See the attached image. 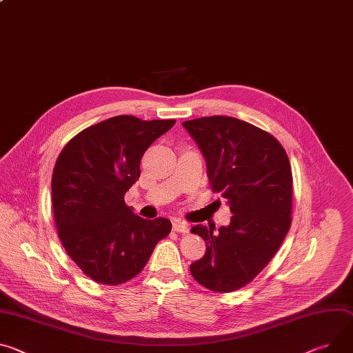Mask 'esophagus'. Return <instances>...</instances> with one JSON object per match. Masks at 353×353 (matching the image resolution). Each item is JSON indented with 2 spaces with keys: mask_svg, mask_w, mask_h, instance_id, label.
Here are the masks:
<instances>
[{
  "mask_svg": "<svg viewBox=\"0 0 353 353\" xmlns=\"http://www.w3.org/2000/svg\"><path fill=\"white\" fill-rule=\"evenodd\" d=\"M173 231H176L179 234H187L188 232V225L185 222L176 219V221H173Z\"/></svg>",
  "mask_w": 353,
  "mask_h": 353,
  "instance_id": "1",
  "label": "esophagus"
}]
</instances>
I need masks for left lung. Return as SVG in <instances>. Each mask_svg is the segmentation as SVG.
I'll return each instance as SVG.
<instances>
[{
    "label": "left lung",
    "mask_w": 353,
    "mask_h": 353,
    "mask_svg": "<svg viewBox=\"0 0 353 353\" xmlns=\"http://www.w3.org/2000/svg\"><path fill=\"white\" fill-rule=\"evenodd\" d=\"M183 126L205 157L212 191L227 199L234 214L218 232L215 225L191 228L207 250L190 272L208 290L235 292L266 268L290 230V160L273 135L238 118L203 117Z\"/></svg>",
    "instance_id": "8db88e82"
}]
</instances>
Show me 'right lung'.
<instances>
[{"instance_id":"add662e5","label":"right lung","mask_w":353,"mask_h":353,"mask_svg":"<svg viewBox=\"0 0 353 353\" xmlns=\"http://www.w3.org/2000/svg\"><path fill=\"white\" fill-rule=\"evenodd\" d=\"M174 123L112 117L79 132L57 156L52 174L57 235L91 280L107 285L130 281L170 234L169 219L138 216L123 196L141 176L146 149Z\"/></svg>"}]
</instances>
